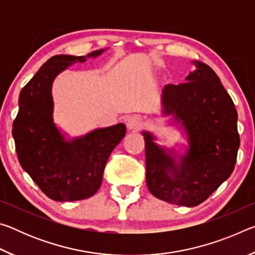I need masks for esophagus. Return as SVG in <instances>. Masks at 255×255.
<instances>
[{
  "instance_id": "34e87169",
  "label": "esophagus",
  "mask_w": 255,
  "mask_h": 255,
  "mask_svg": "<svg viewBox=\"0 0 255 255\" xmlns=\"http://www.w3.org/2000/svg\"><path fill=\"white\" fill-rule=\"evenodd\" d=\"M126 124L129 130H138V129H140L141 125H143V122H141V118L139 116L133 115V116H130V117L126 120Z\"/></svg>"
}]
</instances>
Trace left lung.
Listing matches in <instances>:
<instances>
[{"mask_svg":"<svg viewBox=\"0 0 255 255\" xmlns=\"http://www.w3.org/2000/svg\"><path fill=\"white\" fill-rule=\"evenodd\" d=\"M196 71L178 85L163 89V112L173 116L187 133L189 148L179 162L173 149L154 143L144 131L146 183L154 197L195 207L204 202L234 171L240 135L237 111L211 68L193 62Z\"/></svg>","mask_w":255,"mask_h":255,"instance_id":"1","label":"left lung"}]
</instances>
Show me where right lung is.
I'll list each match as a JSON object with an SVG mask.
<instances>
[{"instance_id": "obj_1", "label": "right lung", "mask_w": 255, "mask_h": 255, "mask_svg": "<svg viewBox=\"0 0 255 255\" xmlns=\"http://www.w3.org/2000/svg\"><path fill=\"white\" fill-rule=\"evenodd\" d=\"M105 49L86 57H97ZM84 56L56 55L40 67L19 96V112L12 126L22 169L45 195L56 201L86 199L102 183L108 158L126 133L118 124L66 140L53 120L51 84L60 72Z\"/></svg>"}]
</instances>
